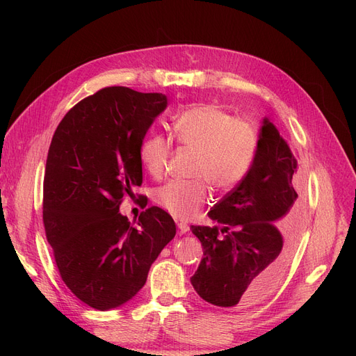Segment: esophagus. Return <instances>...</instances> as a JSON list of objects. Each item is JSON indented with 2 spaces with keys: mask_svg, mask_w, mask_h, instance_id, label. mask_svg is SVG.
<instances>
[{
  "mask_svg": "<svg viewBox=\"0 0 356 356\" xmlns=\"http://www.w3.org/2000/svg\"><path fill=\"white\" fill-rule=\"evenodd\" d=\"M177 228H179V234L183 235L189 231V225L186 222H177Z\"/></svg>",
  "mask_w": 356,
  "mask_h": 356,
  "instance_id": "34e87169",
  "label": "esophagus"
}]
</instances>
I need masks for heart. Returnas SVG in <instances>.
<instances>
[{
	"instance_id": "obj_1",
	"label": "heart",
	"mask_w": 356,
	"mask_h": 356,
	"mask_svg": "<svg viewBox=\"0 0 356 356\" xmlns=\"http://www.w3.org/2000/svg\"><path fill=\"white\" fill-rule=\"evenodd\" d=\"M173 138L196 153L191 183L172 181L156 191L157 204L179 220L197 218L209 202L208 183L229 192L247 177L254 164L259 137L255 127L231 117L212 104L193 105L175 118ZM170 141L161 134L147 136L140 145V163L154 177L164 172Z\"/></svg>"
}]
</instances>
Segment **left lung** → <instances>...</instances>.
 <instances>
[{
  "label": "left lung",
  "mask_w": 356,
  "mask_h": 356,
  "mask_svg": "<svg viewBox=\"0 0 356 356\" xmlns=\"http://www.w3.org/2000/svg\"><path fill=\"white\" fill-rule=\"evenodd\" d=\"M258 137L250 173L208 213L220 227H191L203 248L191 283L219 307L244 309L266 298L283 278L300 231L297 160L268 118Z\"/></svg>",
  "instance_id": "8db88e82"
}]
</instances>
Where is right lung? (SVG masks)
<instances>
[{"mask_svg":"<svg viewBox=\"0 0 356 356\" xmlns=\"http://www.w3.org/2000/svg\"><path fill=\"white\" fill-rule=\"evenodd\" d=\"M167 108L163 93L109 86L74 105L54 131L43 183V223L69 290L105 312L131 300L176 235L157 207L120 213L143 183L140 145Z\"/></svg>","mask_w":356,"mask_h":356,"instance_id":"1","label":"right lung"}]
</instances>
